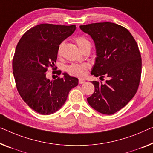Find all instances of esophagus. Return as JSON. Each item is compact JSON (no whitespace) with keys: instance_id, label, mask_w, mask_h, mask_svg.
<instances>
[{"instance_id":"1","label":"esophagus","mask_w":153,"mask_h":153,"mask_svg":"<svg viewBox=\"0 0 153 153\" xmlns=\"http://www.w3.org/2000/svg\"><path fill=\"white\" fill-rule=\"evenodd\" d=\"M84 82H85V79H84V78H79V84H84Z\"/></svg>"}]
</instances>
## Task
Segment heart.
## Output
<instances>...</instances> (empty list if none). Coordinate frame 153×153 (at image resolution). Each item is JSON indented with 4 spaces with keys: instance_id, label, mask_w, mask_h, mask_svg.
I'll list each match as a JSON object with an SVG mask.
<instances>
[{
    "instance_id": "obj_1",
    "label": "heart",
    "mask_w": 153,
    "mask_h": 153,
    "mask_svg": "<svg viewBox=\"0 0 153 153\" xmlns=\"http://www.w3.org/2000/svg\"><path fill=\"white\" fill-rule=\"evenodd\" d=\"M76 42L77 43V46L79 48V49L82 50L85 47H91V42L88 39L83 36H78L76 38ZM62 45H60L58 47V55L60 56L61 51H62ZM89 68V65L87 63H82V64H73V65L69 66L67 67V72L70 75L72 76H77V77H82L86 75V72L87 69Z\"/></svg>"
}]
</instances>
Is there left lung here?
I'll return each mask as SVG.
<instances>
[{
	"label": "left lung",
	"instance_id": "obj_1",
	"mask_svg": "<svg viewBox=\"0 0 153 153\" xmlns=\"http://www.w3.org/2000/svg\"><path fill=\"white\" fill-rule=\"evenodd\" d=\"M94 41L96 58L91 75L108 77L91 82L95 91L87 102L97 112L112 115L128 103L137 91L142 74L138 45L128 30L113 22L79 26Z\"/></svg>",
	"mask_w": 153,
	"mask_h": 153
}]
</instances>
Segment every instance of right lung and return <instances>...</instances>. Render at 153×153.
Instances as JSON below:
<instances>
[{"instance_id":"right-lung-1","label":"right lung","mask_w":153,"mask_h":153,"mask_svg":"<svg viewBox=\"0 0 153 153\" xmlns=\"http://www.w3.org/2000/svg\"><path fill=\"white\" fill-rule=\"evenodd\" d=\"M76 29V25L40 24L26 31L18 43L12 65L16 84L24 102L36 112L56 113L78 84L77 77L65 72L62 78L50 80L46 76L48 68L53 69L56 62L59 45Z\"/></svg>"}]
</instances>
